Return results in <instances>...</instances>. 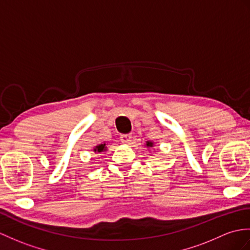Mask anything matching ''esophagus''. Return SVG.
<instances>
[{
  "mask_svg": "<svg viewBox=\"0 0 250 250\" xmlns=\"http://www.w3.org/2000/svg\"><path fill=\"white\" fill-rule=\"evenodd\" d=\"M120 141L124 144H130L132 141V134H123L120 136Z\"/></svg>",
  "mask_w": 250,
  "mask_h": 250,
  "instance_id": "obj_1",
  "label": "esophagus"
}]
</instances>
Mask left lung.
<instances>
[{"label": "left lung", "mask_w": 250, "mask_h": 250, "mask_svg": "<svg viewBox=\"0 0 250 250\" xmlns=\"http://www.w3.org/2000/svg\"><path fill=\"white\" fill-rule=\"evenodd\" d=\"M145 146H146L147 148H152L154 146V143L151 141H148V142H146V145H145Z\"/></svg>", "instance_id": "left-lung-1"}]
</instances>
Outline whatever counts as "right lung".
I'll return each instance as SVG.
<instances>
[{
    "label": "right lung",
    "instance_id": "obj_1",
    "mask_svg": "<svg viewBox=\"0 0 250 250\" xmlns=\"http://www.w3.org/2000/svg\"><path fill=\"white\" fill-rule=\"evenodd\" d=\"M106 145H107V144H105V143H103V144H99V145H97V146H95V147H94V150H92V151H94L95 153H102V152H105L106 150H107Z\"/></svg>",
    "mask_w": 250,
    "mask_h": 250
}]
</instances>
